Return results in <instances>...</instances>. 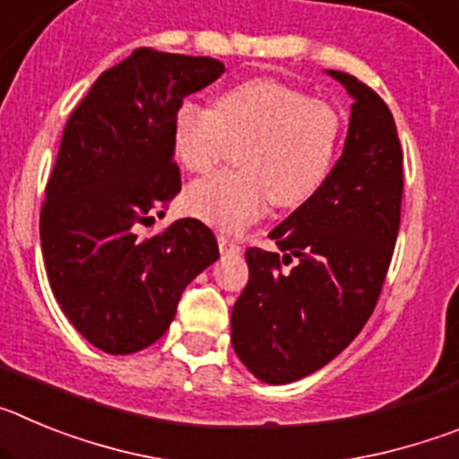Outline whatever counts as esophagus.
<instances>
[{"label": "esophagus", "instance_id": "34e87169", "mask_svg": "<svg viewBox=\"0 0 459 459\" xmlns=\"http://www.w3.org/2000/svg\"><path fill=\"white\" fill-rule=\"evenodd\" d=\"M218 248H221L222 255L241 253V246H238V243H234L232 238L227 237V234H218Z\"/></svg>", "mask_w": 459, "mask_h": 459}]
</instances>
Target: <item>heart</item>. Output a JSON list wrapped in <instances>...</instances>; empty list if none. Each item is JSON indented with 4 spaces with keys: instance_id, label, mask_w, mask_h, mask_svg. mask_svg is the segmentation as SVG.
I'll list each match as a JSON object with an SVG mask.
<instances>
[{
    "instance_id": "b5f03b06",
    "label": "heart",
    "mask_w": 459,
    "mask_h": 459,
    "mask_svg": "<svg viewBox=\"0 0 459 459\" xmlns=\"http://www.w3.org/2000/svg\"><path fill=\"white\" fill-rule=\"evenodd\" d=\"M342 121L333 105L269 78L243 80L216 96L213 108L184 100L174 109L169 144L186 172H209L238 149V172H218L184 195L193 218L237 232L264 213L307 202L326 181Z\"/></svg>"
}]
</instances>
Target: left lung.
Returning <instances> with one entry per match:
<instances>
[{
  "label": "left lung",
  "instance_id": "obj_1",
  "mask_svg": "<svg viewBox=\"0 0 459 459\" xmlns=\"http://www.w3.org/2000/svg\"><path fill=\"white\" fill-rule=\"evenodd\" d=\"M328 75L354 99L342 156L269 234L278 253L246 250L250 278L232 310L234 351L266 384L312 375L360 333L400 230L403 147L391 109L350 73ZM291 256L299 262L282 272Z\"/></svg>",
  "mask_w": 459,
  "mask_h": 459
}]
</instances>
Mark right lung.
<instances>
[{
	"label": "right lung",
	"instance_id": "right-lung-1",
	"mask_svg": "<svg viewBox=\"0 0 459 459\" xmlns=\"http://www.w3.org/2000/svg\"><path fill=\"white\" fill-rule=\"evenodd\" d=\"M222 73L211 56L140 48L100 73L68 117L40 209V250L64 315L105 354L156 342L186 285L221 255L195 218L156 237L140 230L181 190L174 109Z\"/></svg>",
	"mask_w": 459,
	"mask_h": 459
}]
</instances>
